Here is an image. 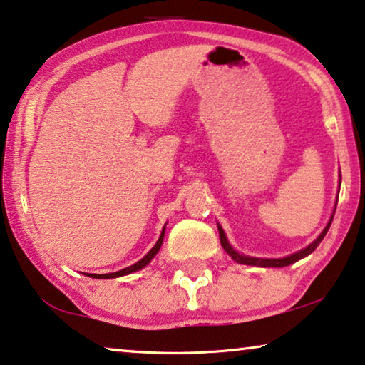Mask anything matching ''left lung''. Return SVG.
Returning <instances> with one entry per match:
<instances>
[{"instance_id": "obj_1", "label": "left lung", "mask_w": 365, "mask_h": 365, "mask_svg": "<svg viewBox=\"0 0 365 365\" xmlns=\"http://www.w3.org/2000/svg\"><path fill=\"white\" fill-rule=\"evenodd\" d=\"M331 223H332V218L329 220V223H327V227H326L324 230H322V233H321L319 236H317V238H316L314 241H312V243H311L309 246H306L304 250L297 251V253L291 255V256H286V258H281V259L250 258V256H243V255L236 253V251L232 248V245L228 243V240H227V236H225L223 228L220 227V225H218V233H220V243H222L223 250L227 251V253H228L230 256H232V258L236 261V263H240V264H251V266H264V268H283V266H289V264H292V263H296L297 259H301V258H304V256L311 255L312 251H314V250L317 248V245L321 243L322 238H324V236H326L327 230H329V227H331Z\"/></svg>"}]
</instances>
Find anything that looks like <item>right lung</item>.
Returning a JSON list of instances; mask_svg holds the SVG:
<instances>
[{
	"mask_svg": "<svg viewBox=\"0 0 365 365\" xmlns=\"http://www.w3.org/2000/svg\"><path fill=\"white\" fill-rule=\"evenodd\" d=\"M163 233H165V228H163V232H162V235H160V238L157 240L155 246H153V248H152L150 251H148V253H147L145 256H143V258H142L140 261H137L135 264H132V266H129V268H125V269L117 271V273H109V274H89V276H91V278H97V279H109V278H119V276L130 274V273H133V271L142 269L143 266H147L148 263H150V259L153 258V256H155V255L158 253V250H160L162 241H163Z\"/></svg>",
	"mask_w": 365,
	"mask_h": 365,
	"instance_id": "add662e5",
	"label": "right lung"
}]
</instances>
